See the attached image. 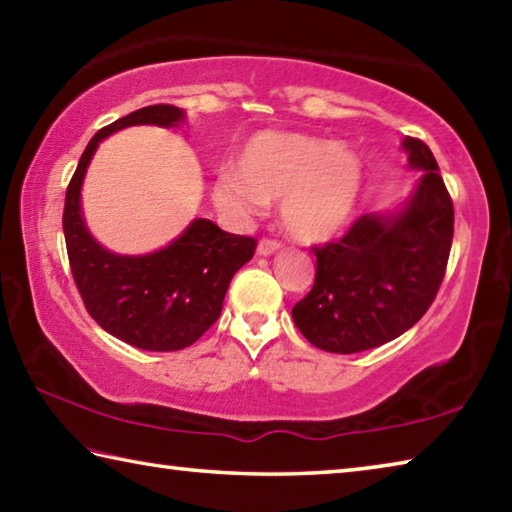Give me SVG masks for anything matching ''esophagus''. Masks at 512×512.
<instances>
[{
	"mask_svg": "<svg viewBox=\"0 0 512 512\" xmlns=\"http://www.w3.org/2000/svg\"><path fill=\"white\" fill-rule=\"evenodd\" d=\"M280 248H282L280 241H275V239H262V241H259V244H257V255H259V257H271V255H275Z\"/></svg>",
	"mask_w": 512,
	"mask_h": 512,
	"instance_id": "esophagus-1",
	"label": "esophagus"
}]
</instances>
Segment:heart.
<instances>
[{
    "label": "heart",
    "instance_id": "obj_1",
    "mask_svg": "<svg viewBox=\"0 0 512 512\" xmlns=\"http://www.w3.org/2000/svg\"><path fill=\"white\" fill-rule=\"evenodd\" d=\"M362 183V161L345 143L295 132H259L239 152L235 172L219 174L212 201L235 221L262 215L282 199L286 232L318 244L349 224Z\"/></svg>",
    "mask_w": 512,
    "mask_h": 512
}]
</instances>
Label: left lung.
I'll use <instances>...</instances> for the list:
<instances>
[{
	"label": "left lung",
	"instance_id": "8db88e82",
	"mask_svg": "<svg viewBox=\"0 0 512 512\" xmlns=\"http://www.w3.org/2000/svg\"><path fill=\"white\" fill-rule=\"evenodd\" d=\"M410 197L392 212L362 215L338 244L313 248L315 284L293 306L313 347L358 353L403 336L430 309L448 266L454 208L439 165L423 141L405 136Z\"/></svg>",
	"mask_w": 512,
	"mask_h": 512
}]
</instances>
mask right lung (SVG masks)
<instances>
[{
  "mask_svg": "<svg viewBox=\"0 0 512 512\" xmlns=\"http://www.w3.org/2000/svg\"><path fill=\"white\" fill-rule=\"evenodd\" d=\"M185 111L172 105L136 109L102 127L82 152L67 188L62 228L73 280L102 329L145 351H179L197 342L221 315L232 275L255 255L257 241L194 219L170 244L145 255L100 246L82 215V181L100 141L134 125L179 127Z\"/></svg>",
  "mask_w": 512,
  "mask_h": 512,
  "instance_id": "1",
  "label": "right lung"
}]
</instances>
